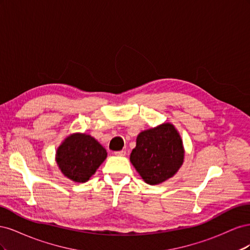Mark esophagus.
I'll return each instance as SVG.
<instances>
[{"label": "esophagus", "instance_id": "34e87169", "mask_svg": "<svg viewBox=\"0 0 250 250\" xmlns=\"http://www.w3.org/2000/svg\"><path fill=\"white\" fill-rule=\"evenodd\" d=\"M113 154L117 156H125L126 155V151L125 150H120V151H115Z\"/></svg>", "mask_w": 250, "mask_h": 250}]
</instances>
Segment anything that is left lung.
<instances>
[{
    "mask_svg": "<svg viewBox=\"0 0 250 250\" xmlns=\"http://www.w3.org/2000/svg\"><path fill=\"white\" fill-rule=\"evenodd\" d=\"M185 150L178 131L172 124L142 131L130 162L148 185H158L171 178L184 163Z\"/></svg>",
    "mask_w": 250,
    "mask_h": 250,
    "instance_id": "obj_1",
    "label": "left lung"
}]
</instances>
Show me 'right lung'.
<instances>
[{
	"label": "right lung",
	"instance_id": "right-lung-1",
	"mask_svg": "<svg viewBox=\"0 0 250 250\" xmlns=\"http://www.w3.org/2000/svg\"><path fill=\"white\" fill-rule=\"evenodd\" d=\"M106 156V150L93 137L85 133H73L58 147L56 162L64 176L75 183H85Z\"/></svg>",
	"mask_w": 250,
	"mask_h": 250
}]
</instances>
